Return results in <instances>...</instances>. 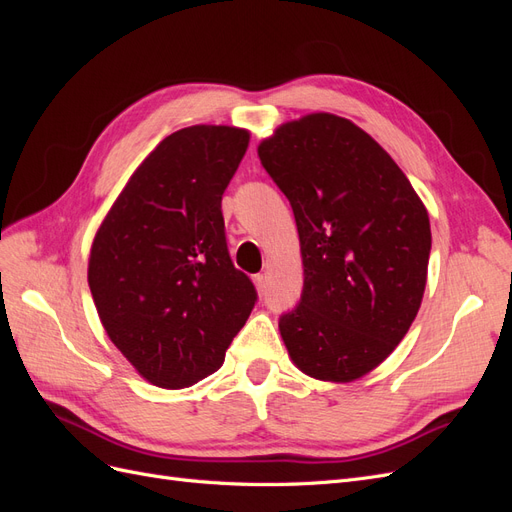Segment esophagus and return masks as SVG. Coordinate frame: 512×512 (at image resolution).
<instances>
[{
  "label": "esophagus",
  "instance_id": "1",
  "mask_svg": "<svg viewBox=\"0 0 512 512\" xmlns=\"http://www.w3.org/2000/svg\"><path fill=\"white\" fill-rule=\"evenodd\" d=\"M252 282H254L256 290H258V292H262V288H265V275H262V273L252 275Z\"/></svg>",
  "mask_w": 512,
  "mask_h": 512
}]
</instances>
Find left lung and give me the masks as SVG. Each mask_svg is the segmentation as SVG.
I'll use <instances>...</instances> for the list:
<instances>
[{"instance_id": "left-lung-1", "label": "left lung", "mask_w": 512, "mask_h": 512, "mask_svg": "<svg viewBox=\"0 0 512 512\" xmlns=\"http://www.w3.org/2000/svg\"><path fill=\"white\" fill-rule=\"evenodd\" d=\"M258 158L294 213L299 305L280 318L290 361L322 382H352L406 337L423 301L429 215L408 177L350 119L286 121Z\"/></svg>"}]
</instances>
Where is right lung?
Returning <instances> with one entry per match:
<instances>
[{
  "mask_svg": "<svg viewBox=\"0 0 512 512\" xmlns=\"http://www.w3.org/2000/svg\"><path fill=\"white\" fill-rule=\"evenodd\" d=\"M250 132L177 130L141 162L102 220L87 282L106 335L147 382L183 389L224 363L256 303L228 256L222 194Z\"/></svg>",
  "mask_w": 512,
  "mask_h": 512,
  "instance_id": "add662e5",
  "label": "right lung"
}]
</instances>
